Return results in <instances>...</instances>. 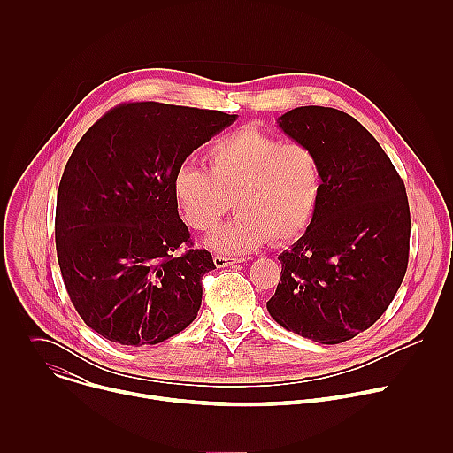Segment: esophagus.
Returning a JSON list of instances; mask_svg holds the SVG:
<instances>
[{
  "mask_svg": "<svg viewBox=\"0 0 453 453\" xmlns=\"http://www.w3.org/2000/svg\"><path fill=\"white\" fill-rule=\"evenodd\" d=\"M213 262H215V265H217L219 269H222V267H229V265L243 264L245 260H243V257H227V256H220V254H215Z\"/></svg>",
  "mask_w": 453,
  "mask_h": 453,
  "instance_id": "34e87169",
  "label": "esophagus"
}]
</instances>
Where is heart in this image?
Returning <instances> with one entry per match:
<instances>
[{
	"instance_id": "1",
	"label": "heart",
	"mask_w": 453,
	"mask_h": 453,
	"mask_svg": "<svg viewBox=\"0 0 453 453\" xmlns=\"http://www.w3.org/2000/svg\"><path fill=\"white\" fill-rule=\"evenodd\" d=\"M204 168L180 165L172 177L173 201L184 222L211 231L229 210L236 215L210 236L226 254L288 243L311 224L325 188L319 154L306 143H285L256 127H242L215 140Z\"/></svg>"
}]
</instances>
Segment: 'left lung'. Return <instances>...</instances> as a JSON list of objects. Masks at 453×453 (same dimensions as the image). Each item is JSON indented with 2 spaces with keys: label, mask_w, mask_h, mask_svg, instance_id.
Segmentation results:
<instances>
[{
  "label": "left lung",
  "mask_w": 453,
  "mask_h": 453,
  "mask_svg": "<svg viewBox=\"0 0 453 453\" xmlns=\"http://www.w3.org/2000/svg\"><path fill=\"white\" fill-rule=\"evenodd\" d=\"M278 123L319 154L325 188L306 233L278 256L281 280L267 310L288 332L339 344L371 328L405 278V184L367 128L339 109L296 107Z\"/></svg>",
  "instance_id": "1"
}]
</instances>
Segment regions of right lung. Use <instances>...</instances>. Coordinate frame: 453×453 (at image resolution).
<instances>
[{"mask_svg":"<svg viewBox=\"0 0 453 453\" xmlns=\"http://www.w3.org/2000/svg\"><path fill=\"white\" fill-rule=\"evenodd\" d=\"M234 119L222 111L128 102L77 143L57 193V260L75 310L104 339L152 346L197 317L203 276L215 262L206 249H191L172 177ZM182 244L188 249L177 253Z\"/></svg>","mask_w":453,"mask_h":453,"instance_id":"add662e5","label":"right lung"}]
</instances>
